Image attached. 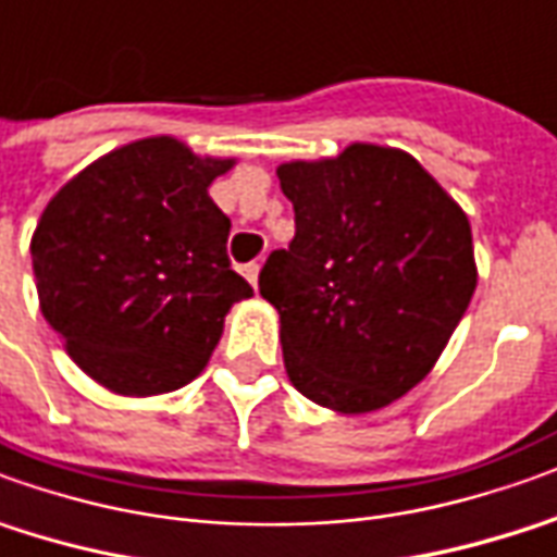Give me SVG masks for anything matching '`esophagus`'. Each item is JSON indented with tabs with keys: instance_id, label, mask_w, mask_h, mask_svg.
<instances>
[{
	"instance_id": "esophagus-1",
	"label": "esophagus",
	"mask_w": 557,
	"mask_h": 557,
	"mask_svg": "<svg viewBox=\"0 0 557 557\" xmlns=\"http://www.w3.org/2000/svg\"><path fill=\"white\" fill-rule=\"evenodd\" d=\"M242 275L248 278V285L257 287V275H260V267H257V263H245V267H242Z\"/></svg>"
}]
</instances>
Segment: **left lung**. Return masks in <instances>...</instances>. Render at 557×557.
I'll list each match as a JSON object with an SVG mask.
<instances>
[{"mask_svg":"<svg viewBox=\"0 0 557 557\" xmlns=\"http://www.w3.org/2000/svg\"><path fill=\"white\" fill-rule=\"evenodd\" d=\"M297 233L260 270L290 385L339 416L431 373L476 290L467 212L400 148L355 141L275 169Z\"/></svg>","mask_w":557,"mask_h":557,"instance_id":"8db88e82","label":"left lung"}]
</instances>
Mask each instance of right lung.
Here are the masks:
<instances>
[{
	"instance_id": "1",
	"label": "right lung",
	"mask_w": 557,
	"mask_h": 557,
	"mask_svg": "<svg viewBox=\"0 0 557 557\" xmlns=\"http://www.w3.org/2000/svg\"><path fill=\"white\" fill-rule=\"evenodd\" d=\"M233 166L148 136L81 169L45 206L29 242L38 306L102 388L154 397L194 382L230 306L255 297L230 270V218L209 197Z\"/></svg>"
}]
</instances>
